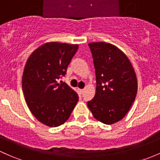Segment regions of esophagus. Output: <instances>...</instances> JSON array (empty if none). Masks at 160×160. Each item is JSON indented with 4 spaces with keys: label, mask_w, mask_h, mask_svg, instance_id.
I'll use <instances>...</instances> for the list:
<instances>
[{
    "label": "esophagus",
    "mask_w": 160,
    "mask_h": 160,
    "mask_svg": "<svg viewBox=\"0 0 160 160\" xmlns=\"http://www.w3.org/2000/svg\"><path fill=\"white\" fill-rule=\"evenodd\" d=\"M78 92H79V94H82L83 93V92H84V90H83V89H80V88H78Z\"/></svg>",
    "instance_id": "1"
}]
</instances>
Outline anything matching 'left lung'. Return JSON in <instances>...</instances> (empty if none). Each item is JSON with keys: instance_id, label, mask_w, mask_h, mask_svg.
Segmentation results:
<instances>
[{"instance_id": "obj_1", "label": "left lung", "mask_w": 160, "mask_h": 160, "mask_svg": "<svg viewBox=\"0 0 160 160\" xmlns=\"http://www.w3.org/2000/svg\"><path fill=\"white\" fill-rule=\"evenodd\" d=\"M96 75V93L87 103L96 120L113 124L125 117L135 100L137 75L128 56L104 42H90Z\"/></svg>"}]
</instances>
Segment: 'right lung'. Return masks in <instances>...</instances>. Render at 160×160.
Returning a JSON list of instances; mask_svg holds the SVG:
<instances>
[{
  "instance_id": "1",
  "label": "right lung",
  "mask_w": 160,
  "mask_h": 160,
  "mask_svg": "<svg viewBox=\"0 0 160 160\" xmlns=\"http://www.w3.org/2000/svg\"><path fill=\"white\" fill-rule=\"evenodd\" d=\"M78 48L77 44L46 42L26 63L22 78L26 102L33 116L46 126L64 123L78 102V94L66 83L59 82Z\"/></svg>"
}]
</instances>
